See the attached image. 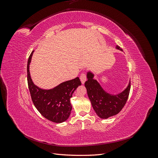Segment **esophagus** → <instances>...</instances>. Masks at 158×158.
Listing matches in <instances>:
<instances>
[{
  "label": "esophagus",
  "instance_id": "1",
  "mask_svg": "<svg viewBox=\"0 0 158 158\" xmlns=\"http://www.w3.org/2000/svg\"><path fill=\"white\" fill-rule=\"evenodd\" d=\"M80 81H81V82H82V84H84L85 81H86V75H85V74H84V73H82L80 76Z\"/></svg>",
  "mask_w": 158,
  "mask_h": 158
}]
</instances>
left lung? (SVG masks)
<instances>
[{"mask_svg":"<svg viewBox=\"0 0 158 158\" xmlns=\"http://www.w3.org/2000/svg\"><path fill=\"white\" fill-rule=\"evenodd\" d=\"M116 49L122 51L120 47L117 46ZM87 79L84 84L87 89L88 98L95 112L101 118L106 119L110 117L116 115L125 106L127 101L131 88V82L125 89L118 94H111L105 90L94 78L92 71H87Z\"/></svg>","mask_w":158,"mask_h":158,"instance_id":"1","label":"left lung"}]
</instances>
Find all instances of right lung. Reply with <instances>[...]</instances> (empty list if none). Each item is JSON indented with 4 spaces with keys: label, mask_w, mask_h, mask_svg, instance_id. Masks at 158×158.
<instances>
[{
    "label": "right lung",
    "mask_w": 158,
    "mask_h": 158,
    "mask_svg": "<svg viewBox=\"0 0 158 158\" xmlns=\"http://www.w3.org/2000/svg\"><path fill=\"white\" fill-rule=\"evenodd\" d=\"M33 51L27 61V84L32 102L43 116L48 120L61 123L69 118L72 106L70 98L81 82L78 77L65 81L51 89H44L33 83L30 73V64Z\"/></svg>",
    "instance_id": "obj_1"
}]
</instances>
